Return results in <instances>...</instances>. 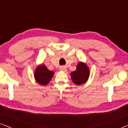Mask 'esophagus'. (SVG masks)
Returning a JSON list of instances; mask_svg holds the SVG:
<instances>
[{
	"instance_id": "obj_1",
	"label": "esophagus",
	"mask_w": 128,
	"mask_h": 128,
	"mask_svg": "<svg viewBox=\"0 0 128 128\" xmlns=\"http://www.w3.org/2000/svg\"><path fill=\"white\" fill-rule=\"evenodd\" d=\"M60 70L64 71V72L67 71V69H66V68H64V67H61V68H60Z\"/></svg>"
}]
</instances>
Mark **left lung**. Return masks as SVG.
<instances>
[{"label":"left lung","mask_w":128,"mask_h":128,"mask_svg":"<svg viewBox=\"0 0 128 128\" xmlns=\"http://www.w3.org/2000/svg\"><path fill=\"white\" fill-rule=\"evenodd\" d=\"M70 76L75 84L80 86L86 83L90 76V70L86 64L83 62L78 63L76 70L72 72Z\"/></svg>","instance_id":"left-lung-1"}]
</instances>
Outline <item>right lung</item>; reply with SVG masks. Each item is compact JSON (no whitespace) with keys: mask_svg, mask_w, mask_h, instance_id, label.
<instances>
[{"mask_svg":"<svg viewBox=\"0 0 128 128\" xmlns=\"http://www.w3.org/2000/svg\"><path fill=\"white\" fill-rule=\"evenodd\" d=\"M54 74V72L50 70L45 64H40L35 70L34 78L40 85L45 86L50 83Z\"/></svg>","mask_w":128,"mask_h":128,"instance_id":"right-lung-1","label":"right lung"}]
</instances>
